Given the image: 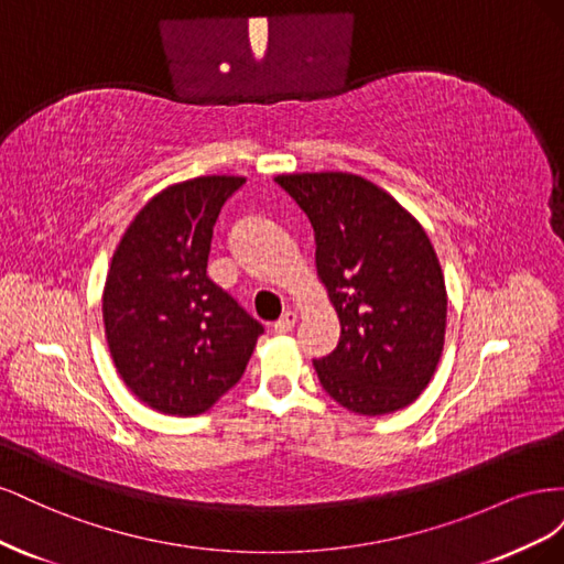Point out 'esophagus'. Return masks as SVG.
Here are the masks:
<instances>
[{
  "label": "esophagus",
  "mask_w": 564,
  "mask_h": 564,
  "mask_svg": "<svg viewBox=\"0 0 564 564\" xmlns=\"http://www.w3.org/2000/svg\"><path fill=\"white\" fill-rule=\"evenodd\" d=\"M296 319H299V315H296L294 311H286V313H284L275 324H272V327H275V332H278V334H286V332H292V329H294Z\"/></svg>",
  "instance_id": "1"
}]
</instances>
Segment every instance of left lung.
Returning a JSON list of instances; mask_svg holds the SVG:
<instances>
[{
    "mask_svg": "<svg viewBox=\"0 0 564 564\" xmlns=\"http://www.w3.org/2000/svg\"><path fill=\"white\" fill-rule=\"evenodd\" d=\"M315 230L317 275L340 319L315 360L322 388L355 414L412 404L445 346L447 292L429 235L379 185L355 174L275 178Z\"/></svg>",
    "mask_w": 564,
    "mask_h": 564,
    "instance_id": "1",
    "label": "left lung"
}]
</instances>
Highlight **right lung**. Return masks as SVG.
<instances>
[{
	"mask_svg": "<svg viewBox=\"0 0 564 564\" xmlns=\"http://www.w3.org/2000/svg\"><path fill=\"white\" fill-rule=\"evenodd\" d=\"M240 176L166 187L131 220L104 292L119 377L148 406L195 416L242 379L263 324L207 275L214 224Z\"/></svg>",
	"mask_w": 564,
	"mask_h": 564,
	"instance_id": "add662e5",
	"label": "right lung"
}]
</instances>
